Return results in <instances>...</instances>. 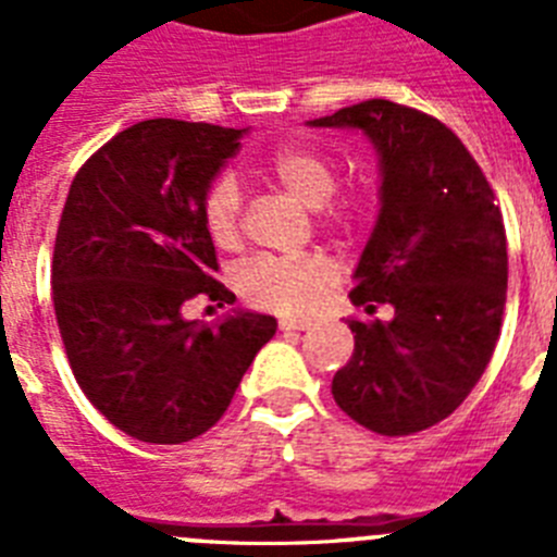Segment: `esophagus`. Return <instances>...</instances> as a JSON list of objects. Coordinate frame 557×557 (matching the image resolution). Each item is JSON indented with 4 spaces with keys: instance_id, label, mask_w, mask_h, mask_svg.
Here are the masks:
<instances>
[{
    "instance_id": "1",
    "label": "esophagus",
    "mask_w": 557,
    "mask_h": 557,
    "mask_svg": "<svg viewBox=\"0 0 557 557\" xmlns=\"http://www.w3.org/2000/svg\"><path fill=\"white\" fill-rule=\"evenodd\" d=\"M282 332H309L312 329V321H298V318H282L278 321Z\"/></svg>"
}]
</instances>
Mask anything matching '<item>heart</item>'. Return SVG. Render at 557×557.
Listing matches in <instances>:
<instances>
[{
  "label": "heart",
  "mask_w": 557,
  "mask_h": 557,
  "mask_svg": "<svg viewBox=\"0 0 557 557\" xmlns=\"http://www.w3.org/2000/svg\"><path fill=\"white\" fill-rule=\"evenodd\" d=\"M268 172L284 191L307 209H321L329 203L337 186V172L323 152L304 145H287L268 161ZM351 209L329 211L326 220L334 225L351 223ZM203 228L220 248H231L239 239V186L231 175H220L206 189ZM337 284V268L326 256L309 253L298 259L262 256L245 264L239 273V289L253 307L273 309L282 314H307L326 301Z\"/></svg>",
  "instance_id": "b5f03b06"
}]
</instances>
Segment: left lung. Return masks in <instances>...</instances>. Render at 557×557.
Instances as JSON below:
<instances>
[{"label":"left lung","mask_w":557,"mask_h":557,"mask_svg":"<svg viewBox=\"0 0 557 557\" xmlns=\"http://www.w3.org/2000/svg\"><path fill=\"white\" fill-rule=\"evenodd\" d=\"M309 127L359 131L379 156V214L348 293L354 354L332 379L339 410L412 435L462 405L491 362L508 293V243L488 181L435 116L366 100Z\"/></svg>","instance_id":"1"}]
</instances>
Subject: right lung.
Masks as SVG:
<instances>
[{"label": "right lung", "instance_id": "right-lung-1", "mask_svg": "<svg viewBox=\"0 0 557 557\" xmlns=\"http://www.w3.org/2000/svg\"><path fill=\"white\" fill-rule=\"evenodd\" d=\"M248 127L145 120L72 181L52 253V301L77 385L145 444H186L228 410L275 318L186 321L191 298L234 304L214 278L203 198Z\"/></svg>", "mask_w": 557, "mask_h": 557}]
</instances>
